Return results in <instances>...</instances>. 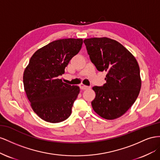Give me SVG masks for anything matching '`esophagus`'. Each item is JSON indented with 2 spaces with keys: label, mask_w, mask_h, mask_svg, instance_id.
Instances as JSON below:
<instances>
[{
  "label": "esophagus",
  "mask_w": 160,
  "mask_h": 160,
  "mask_svg": "<svg viewBox=\"0 0 160 160\" xmlns=\"http://www.w3.org/2000/svg\"><path fill=\"white\" fill-rule=\"evenodd\" d=\"M80 88L81 90H86V89L90 88L89 86H85V85H84V84H80Z\"/></svg>",
  "instance_id": "obj_1"
}]
</instances>
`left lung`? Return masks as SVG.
I'll return each mask as SVG.
<instances>
[{"mask_svg": "<svg viewBox=\"0 0 160 160\" xmlns=\"http://www.w3.org/2000/svg\"><path fill=\"white\" fill-rule=\"evenodd\" d=\"M92 62L98 71H105L107 82L94 86L93 110L107 120L121 117L133 105L139 94L141 79L138 61L128 49L108 38L84 40Z\"/></svg>", "mask_w": 160, "mask_h": 160, "instance_id": "obj_1", "label": "left lung"}]
</instances>
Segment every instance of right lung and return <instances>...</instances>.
Instances as JSON below:
<instances>
[{
    "mask_svg": "<svg viewBox=\"0 0 160 160\" xmlns=\"http://www.w3.org/2000/svg\"><path fill=\"white\" fill-rule=\"evenodd\" d=\"M82 43V39H58L31 56L22 77L24 90L32 109L42 119L57 123L70 116L80 88L63 82L58 76L64 74Z\"/></svg>",
    "mask_w": 160,
    "mask_h": 160,
    "instance_id": "right-lung-1",
    "label": "right lung"
}]
</instances>
